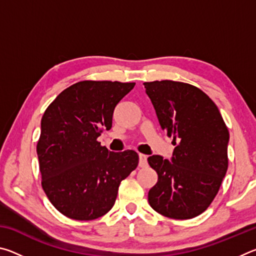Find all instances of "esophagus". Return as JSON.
<instances>
[{"mask_svg":"<svg viewBox=\"0 0 256 256\" xmlns=\"http://www.w3.org/2000/svg\"><path fill=\"white\" fill-rule=\"evenodd\" d=\"M146 164H148V162H146V156L142 154H138V166L146 167Z\"/></svg>","mask_w":256,"mask_h":256,"instance_id":"1","label":"esophagus"}]
</instances>
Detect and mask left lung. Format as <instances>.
Instances as JSON below:
<instances>
[{
  "label": "left lung",
  "mask_w": 256,
  "mask_h": 256,
  "mask_svg": "<svg viewBox=\"0 0 256 256\" xmlns=\"http://www.w3.org/2000/svg\"><path fill=\"white\" fill-rule=\"evenodd\" d=\"M162 130L176 144L172 162L148 158L158 182L149 204L172 219H190L214 201L228 168L229 132L222 114L201 89L185 82H144Z\"/></svg>",
  "instance_id": "1"
}]
</instances>
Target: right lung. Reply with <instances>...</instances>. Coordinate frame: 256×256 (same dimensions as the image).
Here are the masks:
<instances>
[{"instance_id": "right-lung-1", "label": "right lung", "mask_w": 256, "mask_h": 256, "mask_svg": "<svg viewBox=\"0 0 256 256\" xmlns=\"http://www.w3.org/2000/svg\"><path fill=\"white\" fill-rule=\"evenodd\" d=\"M134 86L80 81L46 108L37 142L42 188L68 218L88 222L106 214L120 182L138 167L136 151L112 152L97 141L104 130H110L116 105Z\"/></svg>"}]
</instances>
